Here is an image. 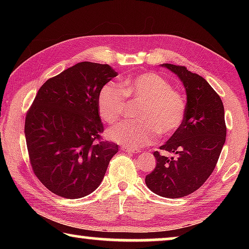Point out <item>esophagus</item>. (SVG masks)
<instances>
[{
  "mask_svg": "<svg viewBox=\"0 0 249 249\" xmlns=\"http://www.w3.org/2000/svg\"><path fill=\"white\" fill-rule=\"evenodd\" d=\"M123 149L124 151H126V153H128V154H140L141 153V150L140 149H133V148H126V147H123Z\"/></svg>",
  "mask_w": 249,
  "mask_h": 249,
  "instance_id": "1",
  "label": "esophagus"
}]
</instances>
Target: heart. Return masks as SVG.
Returning a JSON list of instances; mask_svg holds the SVG:
<instances>
[{"instance_id":"obj_1","label":"heart","mask_w":249,"mask_h":249,"mask_svg":"<svg viewBox=\"0 0 249 249\" xmlns=\"http://www.w3.org/2000/svg\"><path fill=\"white\" fill-rule=\"evenodd\" d=\"M141 102L135 116L137 120L123 121L107 130L113 142L128 148H142L155 142L158 134L170 136L182 126L187 103L171 84L157 73H144L124 79L121 89L107 83L98 94V111L107 123H114L124 115L126 101Z\"/></svg>"}]
</instances>
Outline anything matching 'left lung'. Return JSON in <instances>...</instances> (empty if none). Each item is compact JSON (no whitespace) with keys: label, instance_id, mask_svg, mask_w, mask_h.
I'll list each match as a JSON object with an SVG mask.
<instances>
[{"label":"left lung","instance_id":"obj_1","mask_svg":"<svg viewBox=\"0 0 249 249\" xmlns=\"http://www.w3.org/2000/svg\"><path fill=\"white\" fill-rule=\"evenodd\" d=\"M182 81L187 93V113L181 127L160 149L174 153L168 158L159 151L155 169L145 182L156 195L169 199L197 190L212 174L226 138L223 102L201 75L183 66L163 64Z\"/></svg>","mask_w":249,"mask_h":249}]
</instances>
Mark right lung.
Here are the masks:
<instances>
[{
  "label": "right lung",
  "instance_id": "add662e5",
  "mask_svg": "<svg viewBox=\"0 0 249 249\" xmlns=\"http://www.w3.org/2000/svg\"><path fill=\"white\" fill-rule=\"evenodd\" d=\"M108 65L83 61L48 79L25 119V137L34 174L48 190L79 199L102 182L115 142L101 140V88L116 77Z\"/></svg>",
  "mask_w": 249,
  "mask_h": 249
}]
</instances>
